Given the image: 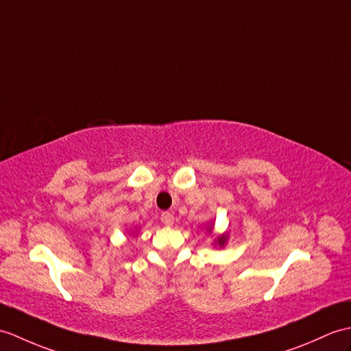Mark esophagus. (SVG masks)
I'll return each mask as SVG.
<instances>
[{"instance_id":"esophagus-1","label":"esophagus","mask_w":351,"mask_h":351,"mask_svg":"<svg viewBox=\"0 0 351 351\" xmlns=\"http://www.w3.org/2000/svg\"><path fill=\"white\" fill-rule=\"evenodd\" d=\"M160 218H161V223L165 226H172L173 221H175V217L170 213H162Z\"/></svg>"}]
</instances>
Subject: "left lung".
<instances>
[{"instance_id":"obj_1","label":"left lung","mask_w":351,"mask_h":351,"mask_svg":"<svg viewBox=\"0 0 351 351\" xmlns=\"http://www.w3.org/2000/svg\"><path fill=\"white\" fill-rule=\"evenodd\" d=\"M218 243H219V245H224V243H226V238H224V236H219V238H218V241H217Z\"/></svg>"}]
</instances>
